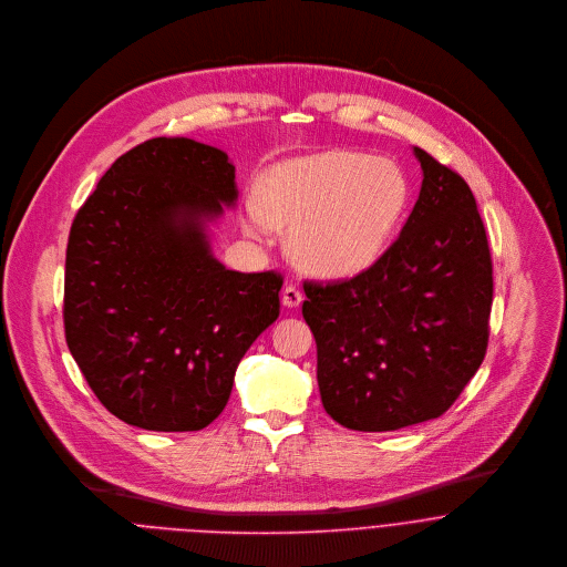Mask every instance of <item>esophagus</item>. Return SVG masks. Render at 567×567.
Returning <instances> with one entry per match:
<instances>
[{
	"instance_id": "1",
	"label": "esophagus",
	"mask_w": 567,
	"mask_h": 567,
	"mask_svg": "<svg viewBox=\"0 0 567 567\" xmlns=\"http://www.w3.org/2000/svg\"><path fill=\"white\" fill-rule=\"evenodd\" d=\"M281 301H284L286 308H297V306L303 301V295H301V290H299L297 286L288 284V286L284 288V292H281Z\"/></svg>"
}]
</instances>
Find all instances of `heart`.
I'll return each instance as SVG.
<instances>
[{
	"mask_svg": "<svg viewBox=\"0 0 567 567\" xmlns=\"http://www.w3.org/2000/svg\"><path fill=\"white\" fill-rule=\"evenodd\" d=\"M411 185L391 158L328 152L272 172L264 202L246 204V230L266 237L272 224L290 230L301 266L326 277L365 270L389 246Z\"/></svg>",
	"mask_w": 567,
	"mask_h": 567,
	"instance_id": "b5f03b06",
	"label": "heart"
}]
</instances>
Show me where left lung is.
Here are the masks:
<instances>
[{
	"mask_svg": "<svg viewBox=\"0 0 567 567\" xmlns=\"http://www.w3.org/2000/svg\"><path fill=\"white\" fill-rule=\"evenodd\" d=\"M422 189L398 239L352 279L306 281L326 411L354 431L440 417L488 348L493 261L473 190L413 147Z\"/></svg>",
	"mask_w": 567,
	"mask_h": 567,
	"instance_id": "1",
	"label": "left lung"
}]
</instances>
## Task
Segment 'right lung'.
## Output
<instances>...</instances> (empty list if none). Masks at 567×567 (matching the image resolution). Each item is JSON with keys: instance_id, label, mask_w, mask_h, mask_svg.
Returning a JSON list of instances; mask_svg holds the SVG:
<instances>
[{"instance_id": "add662e5", "label": "right lung", "mask_w": 567, "mask_h": 567, "mask_svg": "<svg viewBox=\"0 0 567 567\" xmlns=\"http://www.w3.org/2000/svg\"><path fill=\"white\" fill-rule=\"evenodd\" d=\"M235 199L224 152L152 138L105 172L72 221L65 341L101 404L132 426L210 424L279 317V272L228 270L210 252L206 221Z\"/></svg>"}]
</instances>
